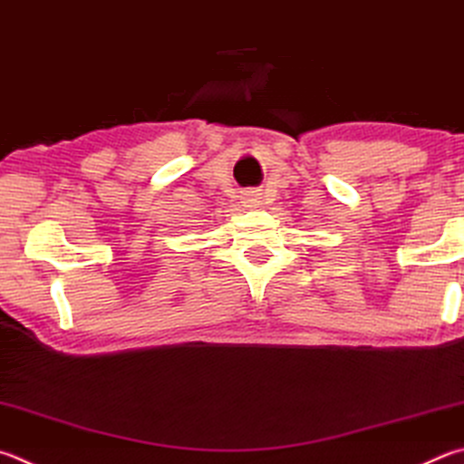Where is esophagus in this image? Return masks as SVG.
Listing matches in <instances>:
<instances>
[{"mask_svg":"<svg viewBox=\"0 0 464 464\" xmlns=\"http://www.w3.org/2000/svg\"><path fill=\"white\" fill-rule=\"evenodd\" d=\"M243 203L247 207H257L261 203V195L257 190H246V195H243Z\"/></svg>","mask_w":464,"mask_h":464,"instance_id":"obj_1","label":"esophagus"}]
</instances>
